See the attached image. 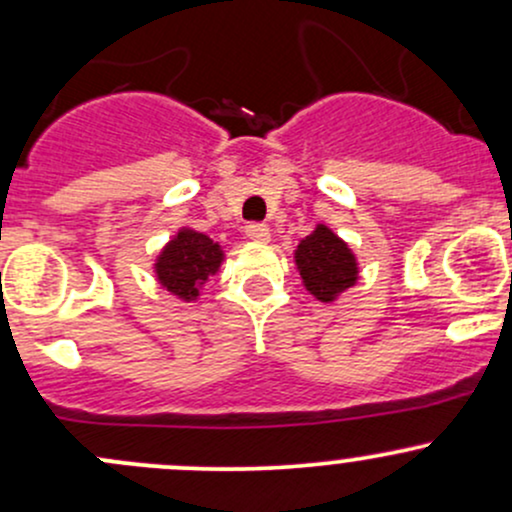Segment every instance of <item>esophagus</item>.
<instances>
[{"instance_id":"obj_1","label":"esophagus","mask_w":512,"mask_h":512,"mask_svg":"<svg viewBox=\"0 0 512 512\" xmlns=\"http://www.w3.org/2000/svg\"><path fill=\"white\" fill-rule=\"evenodd\" d=\"M245 238L252 240V243H269L272 233H269L265 223H250V226L245 228Z\"/></svg>"}]
</instances>
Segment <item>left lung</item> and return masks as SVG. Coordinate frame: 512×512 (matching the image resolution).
<instances>
[{
    "mask_svg": "<svg viewBox=\"0 0 512 512\" xmlns=\"http://www.w3.org/2000/svg\"><path fill=\"white\" fill-rule=\"evenodd\" d=\"M294 265L308 294L323 303L338 301L359 279L357 255L325 223H318L311 235L296 245Z\"/></svg>",
    "mask_w": 512,
    "mask_h": 512,
    "instance_id": "1",
    "label": "left lung"
}]
</instances>
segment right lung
Here are the masks:
<instances>
[{"mask_svg": "<svg viewBox=\"0 0 512 512\" xmlns=\"http://www.w3.org/2000/svg\"><path fill=\"white\" fill-rule=\"evenodd\" d=\"M226 260V252L206 233L194 228H179L155 257V279L174 299L192 303Z\"/></svg>", "mask_w": 512, "mask_h": 512, "instance_id": "add662e5", "label": "right lung"}]
</instances>
